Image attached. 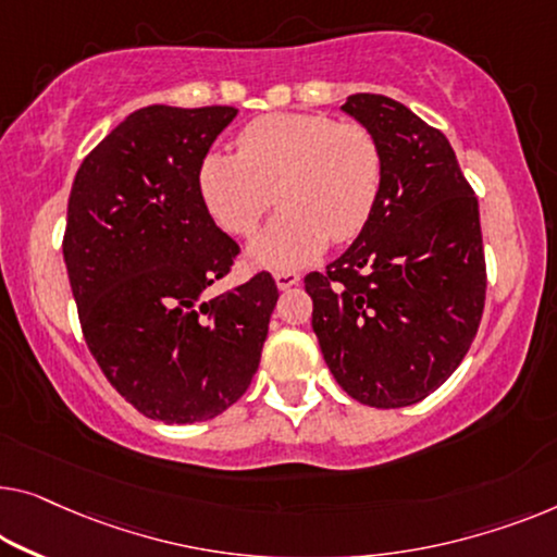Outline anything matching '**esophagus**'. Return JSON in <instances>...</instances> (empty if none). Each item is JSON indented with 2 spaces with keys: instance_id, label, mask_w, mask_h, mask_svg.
Returning <instances> with one entry per match:
<instances>
[{
  "instance_id": "esophagus-1",
  "label": "esophagus",
  "mask_w": 557,
  "mask_h": 557,
  "mask_svg": "<svg viewBox=\"0 0 557 557\" xmlns=\"http://www.w3.org/2000/svg\"><path fill=\"white\" fill-rule=\"evenodd\" d=\"M275 282L280 289H289L300 282V275H297V272H289V270H280V272H275Z\"/></svg>"
}]
</instances>
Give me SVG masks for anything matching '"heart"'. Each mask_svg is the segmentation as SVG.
<instances>
[{
	"label": "heart",
	"mask_w": 557,
	"mask_h": 557,
	"mask_svg": "<svg viewBox=\"0 0 557 557\" xmlns=\"http://www.w3.org/2000/svg\"><path fill=\"white\" fill-rule=\"evenodd\" d=\"M239 152H210L199 164V193L222 230L247 237L277 202L247 257L289 270L322 255L327 239L347 243L368 225L383 185V152L362 124L327 114L277 112L247 124Z\"/></svg>",
	"instance_id": "obj_1"
}]
</instances>
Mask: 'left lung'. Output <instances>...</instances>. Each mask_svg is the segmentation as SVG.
<instances>
[{"label":"left lung","instance_id":"left-lung-1","mask_svg":"<svg viewBox=\"0 0 557 557\" xmlns=\"http://www.w3.org/2000/svg\"><path fill=\"white\" fill-rule=\"evenodd\" d=\"M375 135L383 185L347 250L310 272L312 330L347 395L405 408L453 375L485 307L478 197L445 135L385 95L339 107Z\"/></svg>","mask_w":557,"mask_h":557}]
</instances>
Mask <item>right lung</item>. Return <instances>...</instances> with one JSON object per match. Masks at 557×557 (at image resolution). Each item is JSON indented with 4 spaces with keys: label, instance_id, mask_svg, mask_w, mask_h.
Segmentation results:
<instances>
[{
    "label": "right lung",
    "instance_id": "obj_1",
    "mask_svg": "<svg viewBox=\"0 0 557 557\" xmlns=\"http://www.w3.org/2000/svg\"><path fill=\"white\" fill-rule=\"evenodd\" d=\"M235 107L132 112L74 177L64 264L104 377L152 420L218 418L250 387L277 285L270 272L210 295L239 247L214 225L199 164Z\"/></svg>",
    "mask_w": 557,
    "mask_h": 557
}]
</instances>
